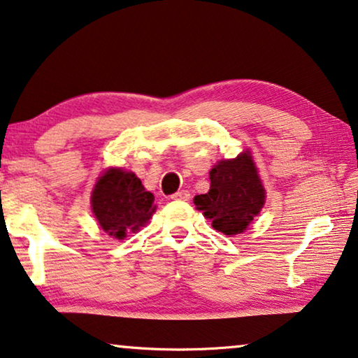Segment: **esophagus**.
Returning a JSON list of instances; mask_svg holds the SVG:
<instances>
[{
  "instance_id": "34e87169",
  "label": "esophagus",
  "mask_w": 358,
  "mask_h": 358,
  "mask_svg": "<svg viewBox=\"0 0 358 358\" xmlns=\"http://www.w3.org/2000/svg\"><path fill=\"white\" fill-rule=\"evenodd\" d=\"M189 197L191 196L186 189H180L175 194H172V199H175V201H189Z\"/></svg>"
}]
</instances>
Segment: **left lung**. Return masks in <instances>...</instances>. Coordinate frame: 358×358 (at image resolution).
<instances>
[{"instance_id":"left-lung-1","label":"left lung","mask_w":358,"mask_h":358,"mask_svg":"<svg viewBox=\"0 0 358 358\" xmlns=\"http://www.w3.org/2000/svg\"><path fill=\"white\" fill-rule=\"evenodd\" d=\"M265 202V189L249 152L220 161L210 170L209 193L194 197V204L213 230L233 236L243 233Z\"/></svg>"}]
</instances>
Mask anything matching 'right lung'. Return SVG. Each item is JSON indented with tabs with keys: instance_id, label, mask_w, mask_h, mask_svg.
<instances>
[{
	"instance_id": "right-lung-1",
	"label": "right lung",
	"mask_w": 358,
	"mask_h": 358,
	"mask_svg": "<svg viewBox=\"0 0 358 358\" xmlns=\"http://www.w3.org/2000/svg\"><path fill=\"white\" fill-rule=\"evenodd\" d=\"M92 207L101 228L117 239L136 231L156 210L154 196L145 189L141 180L120 169H109L98 180Z\"/></svg>"
}]
</instances>
